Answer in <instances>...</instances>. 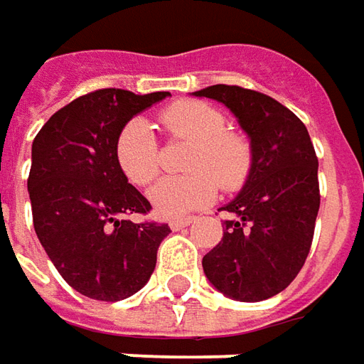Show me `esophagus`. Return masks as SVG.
<instances>
[{"instance_id":"1","label":"esophagus","mask_w":364,"mask_h":364,"mask_svg":"<svg viewBox=\"0 0 364 364\" xmlns=\"http://www.w3.org/2000/svg\"><path fill=\"white\" fill-rule=\"evenodd\" d=\"M192 220H194L192 216H180V218H170L168 224H170V228H172V230H180V228L188 226Z\"/></svg>"}]
</instances>
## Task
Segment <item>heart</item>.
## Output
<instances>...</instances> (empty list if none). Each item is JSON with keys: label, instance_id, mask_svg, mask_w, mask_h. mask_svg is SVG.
Instances as JSON below:
<instances>
[{"label": "heart", "instance_id": "1", "mask_svg": "<svg viewBox=\"0 0 364 364\" xmlns=\"http://www.w3.org/2000/svg\"><path fill=\"white\" fill-rule=\"evenodd\" d=\"M166 130L176 138L194 142L188 176L162 178L148 192L156 214L174 218L208 204L220 184L236 190L250 172V146L245 138L226 130L222 112L204 102H176L162 114ZM116 162L134 186H148L160 170L158 144L150 124L130 119L116 140Z\"/></svg>", "mask_w": 364, "mask_h": 364}]
</instances>
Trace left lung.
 <instances>
[{"instance_id": "left-lung-1", "label": "left lung", "mask_w": 364, "mask_h": 364, "mask_svg": "<svg viewBox=\"0 0 364 364\" xmlns=\"http://www.w3.org/2000/svg\"><path fill=\"white\" fill-rule=\"evenodd\" d=\"M232 112L250 138L252 164L218 245L202 258L214 289L234 301H267L289 287L309 256L321 206L318 160L306 126L274 97L240 85L194 92Z\"/></svg>"}]
</instances>
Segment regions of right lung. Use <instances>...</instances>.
Segmentation results:
<instances>
[{
	"label": "right lung",
	"mask_w": 364,
	"mask_h": 364,
	"mask_svg": "<svg viewBox=\"0 0 364 364\" xmlns=\"http://www.w3.org/2000/svg\"><path fill=\"white\" fill-rule=\"evenodd\" d=\"M170 96L96 90L58 109L31 144L33 228L62 279L94 301L136 294L156 268L168 224L132 222L150 202L116 162V140L136 114Z\"/></svg>",
	"instance_id": "add662e5"
}]
</instances>
